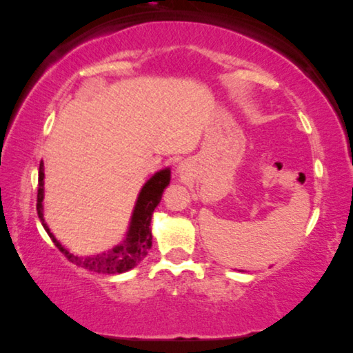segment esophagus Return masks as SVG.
<instances>
[{"label":"esophagus","mask_w":353,"mask_h":353,"mask_svg":"<svg viewBox=\"0 0 353 353\" xmlns=\"http://www.w3.org/2000/svg\"><path fill=\"white\" fill-rule=\"evenodd\" d=\"M186 170H188V167H186V162H180V164L177 165V171L180 174H185L186 173Z\"/></svg>","instance_id":"34e87169"}]
</instances>
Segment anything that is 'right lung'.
I'll list each match as a JSON object with an SVG mask.
<instances>
[{
	"mask_svg": "<svg viewBox=\"0 0 353 353\" xmlns=\"http://www.w3.org/2000/svg\"><path fill=\"white\" fill-rule=\"evenodd\" d=\"M171 179V170L164 168L157 171L146 183L140 189L137 201H135L134 210L131 214V222L126 236L122 240L121 245H117L112 249L97 255H88L80 256L70 252L65 246L53 236L49 230L48 223L44 222L43 216V198H44V164L40 162L39 168V192H37V213L41 221V225L49 234L52 241L55 246L64 254L70 263H73L79 267L86 268L94 273H103V274H117L125 273L131 268L137 265L143 258L148 255L149 249L152 248V230H150V221L155 207L159 204L162 192L170 185Z\"/></svg>",
	"mask_w": 353,
	"mask_h": 353,
	"instance_id": "right-lung-1",
	"label": "right lung"
}]
</instances>
